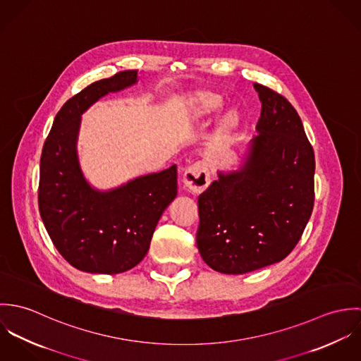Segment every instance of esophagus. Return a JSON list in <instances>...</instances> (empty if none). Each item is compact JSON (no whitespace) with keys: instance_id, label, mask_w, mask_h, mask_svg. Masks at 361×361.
<instances>
[{"instance_id":"obj_1","label":"esophagus","mask_w":361,"mask_h":361,"mask_svg":"<svg viewBox=\"0 0 361 361\" xmlns=\"http://www.w3.org/2000/svg\"><path fill=\"white\" fill-rule=\"evenodd\" d=\"M209 183V169L204 161L189 165L183 172V185L192 193H202Z\"/></svg>"}]
</instances>
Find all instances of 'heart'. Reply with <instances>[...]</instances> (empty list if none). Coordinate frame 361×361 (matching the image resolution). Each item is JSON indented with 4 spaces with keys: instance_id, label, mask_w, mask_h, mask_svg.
Masks as SVG:
<instances>
[{
    "instance_id": "b5f03b06",
    "label": "heart",
    "mask_w": 361,
    "mask_h": 361,
    "mask_svg": "<svg viewBox=\"0 0 361 361\" xmlns=\"http://www.w3.org/2000/svg\"><path fill=\"white\" fill-rule=\"evenodd\" d=\"M221 108H222V100L212 93L197 94L189 103V112L193 119H202V118L211 116L216 114ZM225 121L229 126H233L236 123V116L233 114H229Z\"/></svg>"
}]
</instances>
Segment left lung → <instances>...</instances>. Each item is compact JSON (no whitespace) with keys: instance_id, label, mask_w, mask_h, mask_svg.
Instances as JSON below:
<instances>
[{"instance_id":"left-lung-1","label":"left lung","mask_w":361,"mask_h":361,"mask_svg":"<svg viewBox=\"0 0 361 361\" xmlns=\"http://www.w3.org/2000/svg\"><path fill=\"white\" fill-rule=\"evenodd\" d=\"M253 86L257 135L236 169L218 171L197 202V249L208 267L232 275L286 257L314 206L315 159L299 114L283 96Z\"/></svg>"}]
</instances>
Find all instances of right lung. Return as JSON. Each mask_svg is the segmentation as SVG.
<instances>
[{
    "label": "right lung",
    "instance_id": "right-lung-1",
    "mask_svg": "<svg viewBox=\"0 0 361 361\" xmlns=\"http://www.w3.org/2000/svg\"><path fill=\"white\" fill-rule=\"evenodd\" d=\"M139 82L123 71L92 83L55 115L40 159L39 208L54 246L72 267L90 274H121L149 252L155 226L178 195V169L140 175L102 190L80 165L82 115L104 96Z\"/></svg>",
    "mask_w": 361,
    "mask_h": 361
}]
</instances>
